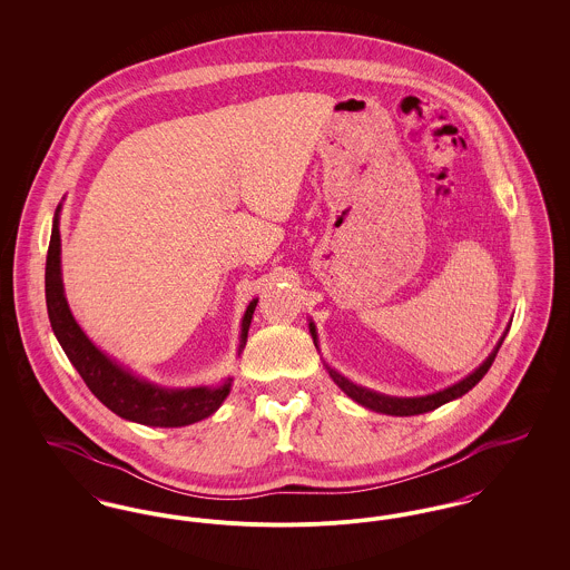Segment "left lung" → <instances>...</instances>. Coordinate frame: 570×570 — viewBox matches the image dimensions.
I'll use <instances>...</instances> for the list:
<instances>
[{
    "instance_id": "1",
    "label": "left lung",
    "mask_w": 570,
    "mask_h": 570,
    "mask_svg": "<svg viewBox=\"0 0 570 570\" xmlns=\"http://www.w3.org/2000/svg\"><path fill=\"white\" fill-rule=\"evenodd\" d=\"M309 333H312L314 344H316L318 335H316V326H314V323H309ZM507 333H509V328H507ZM507 333L500 337V342L495 344V348L491 351L488 358H485L470 376H465V379L460 380L458 384H453V386H449V389H444V391H438V393H432V395H423V397H391V395H382V393L370 391V389H365V386H358V384H354L351 380L344 379L340 372L331 370L328 365H326V370H328V376L333 379V382H335L351 400H354L356 404L370 407V410H374V412L391 414V416H414V414H423V412L435 410V407H440L442 404H446V402H453V400H458L461 395H465L474 384H479V380L488 374V370L491 367L495 354L500 351V346H502Z\"/></svg>"
}]
</instances>
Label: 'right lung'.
I'll list each match as a JSON object with an SVG mask.
<instances>
[{
  "mask_svg": "<svg viewBox=\"0 0 570 570\" xmlns=\"http://www.w3.org/2000/svg\"><path fill=\"white\" fill-rule=\"evenodd\" d=\"M59 212L57 207L51 230V244L47 254L45 272V293L49 321L53 326L55 337L61 344L70 363L77 367L89 391L126 421H135L149 428H184L196 421L212 416L226 395L230 393L233 379H226L217 386H190V389H166L149 380L138 379L132 372L117 365L110 356L91 344L75 321L68 301L63 295L61 282V237H59ZM258 298H254L245 309L242 321V340L239 354L244 351L247 328Z\"/></svg>",
  "mask_w": 570,
  "mask_h": 570,
  "instance_id": "obj_1",
  "label": "right lung"
}]
</instances>
